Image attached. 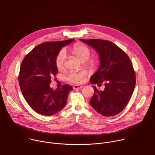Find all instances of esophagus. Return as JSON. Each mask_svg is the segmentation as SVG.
<instances>
[{"mask_svg":"<svg viewBox=\"0 0 155 155\" xmlns=\"http://www.w3.org/2000/svg\"><path fill=\"white\" fill-rule=\"evenodd\" d=\"M82 86L80 85H75L74 86V90H77V89H80V88H82Z\"/></svg>","mask_w":155,"mask_h":155,"instance_id":"obj_1","label":"esophagus"}]
</instances>
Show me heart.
I'll use <instances>...</instances> for the list:
<instances>
[{
	"label": "heart",
	"mask_w": 155,
	"mask_h": 155,
	"mask_svg": "<svg viewBox=\"0 0 155 155\" xmlns=\"http://www.w3.org/2000/svg\"><path fill=\"white\" fill-rule=\"evenodd\" d=\"M71 51L80 61L84 62L90 59L91 54V50L87 47L82 45V44H77L74 45ZM66 59V54L64 50H61L57 55L55 60V64L56 68L59 71H61L64 69V63ZM87 65L93 67L94 65V61L93 60L88 61L86 63ZM86 72L85 71L80 72H71L69 73L67 77V80L73 83H81L85 77H86Z\"/></svg>",
	"instance_id": "1"
}]
</instances>
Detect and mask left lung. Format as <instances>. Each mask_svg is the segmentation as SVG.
I'll use <instances>...</instances> for the list:
<instances>
[{"instance_id":"8db88e82","label":"left lung","mask_w":155,"mask_h":155,"mask_svg":"<svg viewBox=\"0 0 155 155\" xmlns=\"http://www.w3.org/2000/svg\"><path fill=\"white\" fill-rule=\"evenodd\" d=\"M99 54L100 66L91 77V84L105 86L104 91L95 86L90 100L91 107L103 116L111 117L127 105L136 85V74L132 62L120 47L112 41L100 39H80Z\"/></svg>"}]
</instances>
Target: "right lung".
Returning <instances> with one entry per match:
<instances>
[{
  "label": "right lung",
  "instance_id": "add662e5",
  "mask_svg": "<svg viewBox=\"0 0 155 155\" xmlns=\"http://www.w3.org/2000/svg\"><path fill=\"white\" fill-rule=\"evenodd\" d=\"M74 39L47 41L35 47L21 63L18 81L21 90L29 106L37 113L51 116L66 104L73 87L64 84L59 89L50 87L51 80L58 73L55 60L62 47Z\"/></svg>",
  "mask_w": 155,
  "mask_h": 155
}]
</instances>
